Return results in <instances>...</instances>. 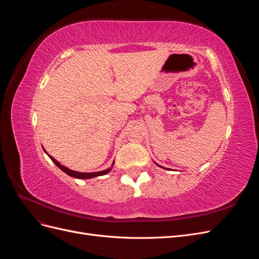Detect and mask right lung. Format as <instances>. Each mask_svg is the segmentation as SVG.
Instances as JSON below:
<instances>
[{
    "mask_svg": "<svg viewBox=\"0 0 259 259\" xmlns=\"http://www.w3.org/2000/svg\"><path fill=\"white\" fill-rule=\"evenodd\" d=\"M45 152H46V151H45ZM49 156L51 158V160H52L55 164H56V165H57L62 171H65V173L68 174L69 176L74 177V178H79V179H90V178H93V177L106 175V174H108L109 171H110L111 168H112V167H110V168L105 169V170H101V171H94V173H80V171H75V170H72V169H69L68 167H66V166H64V165H61V164H60L58 161L55 160L52 155L49 154ZM113 164H114V163H112V165H113Z\"/></svg>",
    "mask_w": 259,
    "mask_h": 259,
    "instance_id": "right-lung-1",
    "label": "right lung"
}]
</instances>
